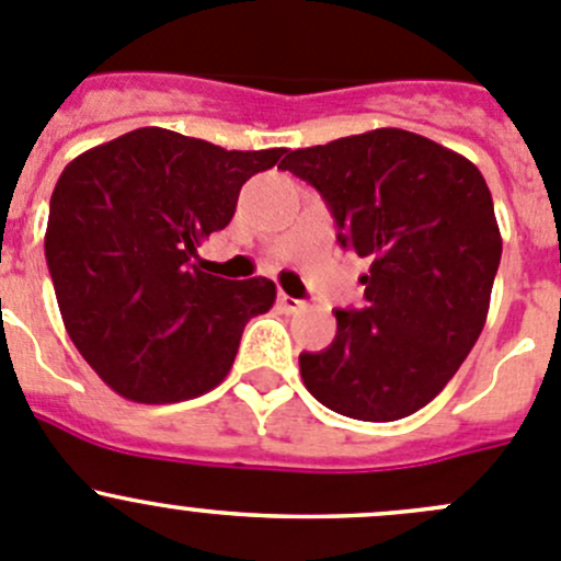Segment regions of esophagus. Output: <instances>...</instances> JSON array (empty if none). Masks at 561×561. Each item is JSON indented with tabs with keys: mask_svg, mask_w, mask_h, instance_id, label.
<instances>
[{
	"mask_svg": "<svg viewBox=\"0 0 561 561\" xmlns=\"http://www.w3.org/2000/svg\"><path fill=\"white\" fill-rule=\"evenodd\" d=\"M277 306H280V311H286V313H297V311H302V308H306V302L295 300V297H289V295H284V291H280V295H277Z\"/></svg>",
	"mask_w": 561,
	"mask_h": 561,
	"instance_id": "esophagus-1",
	"label": "esophagus"
}]
</instances>
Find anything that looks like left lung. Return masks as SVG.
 Instances as JSON below:
<instances>
[{
    "instance_id": "obj_1",
    "label": "left lung",
    "mask_w": 561,
    "mask_h": 561,
    "mask_svg": "<svg viewBox=\"0 0 561 561\" xmlns=\"http://www.w3.org/2000/svg\"><path fill=\"white\" fill-rule=\"evenodd\" d=\"M277 168L317 186L341 248L369 259L366 308L335 311L333 344L300 355L302 382L357 421L415 413L455 377L488 319L501 233L482 173L404 129L289 151Z\"/></svg>"
}]
</instances>
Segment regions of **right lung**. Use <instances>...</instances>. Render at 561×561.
Segmentation results:
<instances>
[{"mask_svg": "<svg viewBox=\"0 0 561 561\" xmlns=\"http://www.w3.org/2000/svg\"><path fill=\"white\" fill-rule=\"evenodd\" d=\"M284 153L226 151L146 126L62 170L46 264L68 335L112 391L170 404L226 380L244 324L270 311L275 284L209 275L192 255L231 222L244 181Z\"/></svg>", "mask_w": 561, "mask_h": 561, "instance_id": "obj_1", "label": "right lung"}]
</instances>
